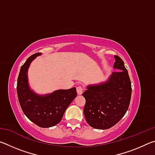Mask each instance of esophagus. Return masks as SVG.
Wrapping results in <instances>:
<instances>
[{
    "instance_id": "esophagus-1",
    "label": "esophagus",
    "mask_w": 155,
    "mask_h": 155,
    "mask_svg": "<svg viewBox=\"0 0 155 155\" xmlns=\"http://www.w3.org/2000/svg\"><path fill=\"white\" fill-rule=\"evenodd\" d=\"M77 94H78V95H81V94H82L83 92V87H81V86H78V87H77Z\"/></svg>"
}]
</instances>
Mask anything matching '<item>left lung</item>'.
<instances>
[{"instance_id": "left-lung-1", "label": "left lung", "mask_w": 155, "mask_h": 155, "mask_svg": "<svg viewBox=\"0 0 155 155\" xmlns=\"http://www.w3.org/2000/svg\"><path fill=\"white\" fill-rule=\"evenodd\" d=\"M114 72L108 79L87 86L83 112L90 127L108 129L116 124L127 111L131 97V83L124 61L115 55Z\"/></svg>"}]
</instances>
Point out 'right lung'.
<instances>
[{"mask_svg":"<svg viewBox=\"0 0 155 155\" xmlns=\"http://www.w3.org/2000/svg\"><path fill=\"white\" fill-rule=\"evenodd\" d=\"M41 54V52L33 54L22 65L18 78L17 94L26 116L40 127L49 128L60 122L77 92L76 88L72 87L40 95L31 90L28 81V70L31 62Z\"/></svg>","mask_w":155,"mask_h":155,"instance_id":"1","label":"right lung"}]
</instances>
